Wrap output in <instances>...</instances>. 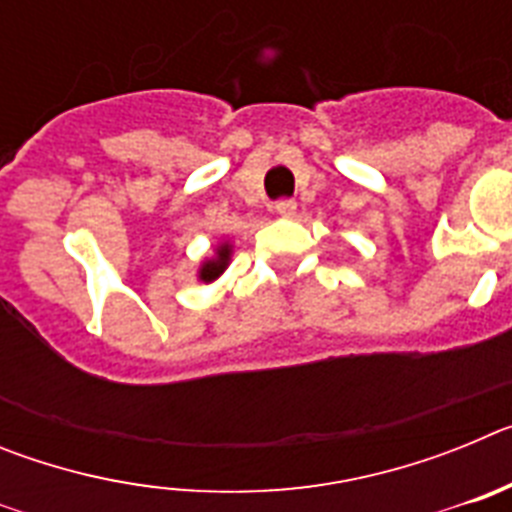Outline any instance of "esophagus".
Here are the masks:
<instances>
[{
	"instance_id": "obj_1",
	"label": "esophagus",
	"mask_w": 512,
	"mask_h": 512,
	"mask_svg": "<svg viewBox=\"0 0 512 512\" xmlns=\"http://www.w3.org/2000/svg\"><path fill=\"white\" fill-rule=\"evenodd\" d=\"M274 212H277L279 217H292L297 212V202L295 200H279V202H274Z\"/></svg>"
}]
</instances>
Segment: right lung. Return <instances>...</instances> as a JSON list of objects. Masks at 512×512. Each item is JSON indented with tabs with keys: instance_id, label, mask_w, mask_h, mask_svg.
<instances>
[{
	"instance_id": "add662e5",
	"label": "right lung",
	"mask_w": 512,
	"mask_h": 512,
	"mask_svg": "<svg viewBox=\"0 0 512 512\" xmlns=\"http://www.w3.org/2000/svg\"><path fill=\"white\" fill-rule=\"evenodd\" d=\"M230 256H233V246H230V241L217 243L215 251H212V256L202 259L200 269H197V279H200V282H205V284L215 282V279L220 277L225 269H228Z\"/></svg>"
}]
</instances>
